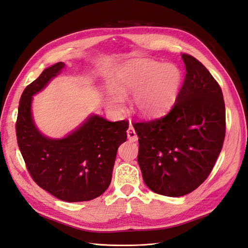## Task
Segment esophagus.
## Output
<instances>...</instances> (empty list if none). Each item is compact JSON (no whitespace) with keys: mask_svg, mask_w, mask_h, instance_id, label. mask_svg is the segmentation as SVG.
<instances>
[{"mask_svg":"<svg viewBox=\"0 0 248 248\" xmlns=\"http://www.w3.org/2000/svg\"><path fill=\"white\" fill-rule=\"evenodd\" d=\"M127 138H128V140H129L130 141H137V140H139V138H138V136H137V133H136V131H134L133 127H132L131 125L129 126L128 130H127Z\"/></svg>","mask_w":248,"mask_h":248,"instance_id":"esophagus-1","label":"esophagus"}]
</instances>
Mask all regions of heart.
Here are the masks:
<instances>
[{
  "mask_svg": "<svg viewBox=\"0 0 248 248\" xmlns=\"http://www.w3.org/2000/svg\"><path fill=\"white\" fill-rule=\"evenodd\" d=\"M181 80V71L174 64L133 60L118 69L114 90L107 94V107L114 114H121L124 97L131 94L130 107L138 115L149 119L159 117L175 104Z\"/></svg>",
  "mask_w": 248,
  "mask_h": 248,
  "instance_id": "b5f03b06",
  "label": "heart"
}]
</instances>
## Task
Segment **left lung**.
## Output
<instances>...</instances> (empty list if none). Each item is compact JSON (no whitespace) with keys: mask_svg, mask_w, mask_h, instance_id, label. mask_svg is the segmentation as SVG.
Instances as JSON below:
<instances>
[{"mask_svg":"<svg viewBox=\"0 0 248 248\" xmlns=\"http://www.w3.org/2000/svg\"><path fill=\"white\" fill-rule=\"evenodd\" d=\"M186 76L176 103L163 118L134 123L144 182L166 197L197 189L211 172L226 136L221 89L206 67L183 54Z\"/></svg>","mask_w":248,"mask_h":248,"instance_id":"obj_1","label":"left lung"}]
</instances>
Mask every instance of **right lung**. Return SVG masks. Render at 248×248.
Masks as SVG:
<instances>
[{
    "mask_svg": "<svg viewBox=\"0 0 248 248\" xmlns=\"http://www.w3.org/2000/svg\"><path fill=\"white\" fill-rule=\"evenodd\" d=\"M64 68L63 62L47 67L25 89L16 121L17 144L28 170L42 189L65 202L91 201L108 188L117 150L127 139L128 122H109L91 114L64 138L43 134L34 121L33 96Z\"/></svg>",
    "mask_w": 248,
    "mask_h": 248,
    "instance_id": "1",
    "label": "right lung"
}]
</instances>
